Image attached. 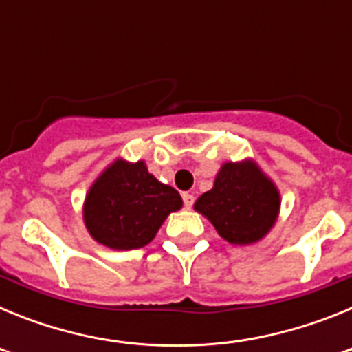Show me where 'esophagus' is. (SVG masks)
I'll use <instances>...</instances> for the list:
<instances>
[{"instance_id":"obj_1","label":"esophagus","mask_w":352,"mask_h":352,"mask_svg":"<svg viewBox=\"0 0 352 352\" xmlns=\"http://www.w3.org/2000/svg\"><path fill=\"white\" fill-rule=\"evenodd\" d=\"M183 204H185L186 210H190V208L194 206V195L185 192V194H183Z\"/></svg>"}]
</instances>
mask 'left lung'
<instances>
[{"label": "left lung", "mask_w": 352, "mask_h": 352, "mask_svg": "<svg viewBox=\"0 0 352 352\" xmlns=\"http://www.w3.org/2000/svg\"><path fill=\"white\" fill-rule=\"evenodd\" d=\"M194 208L229 243L250 245L268 234L276 222L280 194L254 162H227L213 188L204 192Z\"/></svg>", "instance_id": "8db88e82"}]
</instances>
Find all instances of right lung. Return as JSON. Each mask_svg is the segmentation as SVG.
<instances>
[{"instance_id":"obj_1","label":"right lung","mask_w":352,"mask_h":352,"mask_svg":"<svg viewBox=\"0 0 352 352\" xmlns=\"http://www.w3.org/2000/svg\"><path fill=\"white\" fill-rule=\"evenodd\" d=\"M182 204V195L149 174L144 162L116 160L89 188L84 223L98 243L133 250L148 245Z\"/></svg>"}]
</instances>
